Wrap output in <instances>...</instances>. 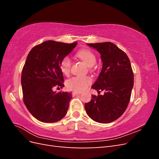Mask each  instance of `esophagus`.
I'll list each match as a JSON object with an SVG mask.
<instances>
[{
  "label": "esophagus",
  "instance_id": "esophagus-1",
  "mask_svg": "<svg viewBox=\"0 0 159 159\" xmlns=\"http://www.w3.org/2000/svg\"><path fill=\"white\" fill-rule=\"evenodd\" d=\"M78 95H80V93H79V92H77V91H74V92L72 93V95H73V96Z\"/></svg>",
  "mask_w": 159,
  "mask_h": 159
}]
</instances>
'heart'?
Here are the masks:
<instances>
[{"label": "heart", "instance_id": "heart-1", "mask_svg": "<svg viewBox=\"0 0 159 159\" xmlns=\"http://www.w3.org/2000/svg\"><path fill=\"white\" fill-rule=\"evenodd\" d=\"M76 56L79 57L88 67H92L97 61L96 56L93 53L89 50H81L76 53ZM61 71L66 75L70 71L71 60L68 56H65L61 59L60 63ZM92 80L88 76H75L67 81V87L68 89L75 91H83L88 88L91 84Z\"/></svg>", "mask_w": 159, "mask_h": 159}]
</instances>
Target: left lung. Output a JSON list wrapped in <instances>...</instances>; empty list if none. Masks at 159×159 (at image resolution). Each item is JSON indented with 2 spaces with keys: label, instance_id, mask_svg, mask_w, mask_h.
<instances>
[{
  "label": "left lung",
  "instance_id": "obj_1",
  "mask_svg": "<svg viewBox=\"0 0 159 159\" xmlns=\"http://www.w3.org/2000/svg\"><path fill=\"white\" fill-rule=\"evenodd\" d=\"M87 44L99 52L103 62L101 73L91 88L105 93L91 95L85 109L93 121L109 123L121 117L128 106L134 84L131 62L125 53L113 43Z\"/></svg>",
  "mask_w": 159,
  "mask_h": 159
}]
</instances>
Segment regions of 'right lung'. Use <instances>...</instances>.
Returning <instances> with one entry per match:
<instances>
[{"instance_id":"add662e5","label":"right lung","mask_w":159,"mask_h":159,"mask_svg":"<svg viewBox=\"0 0 159 159\" xmlns=\"http://www.w3.org/2000/svg\"><path fill=\"white\" fill-rule=\"evenodd\" d=\"M77 44L48 40L34 47L26 57L21 75L23 101L30 113L42 122L58 121L68 111L72 94L56 93L52 89L64 86L60 61Z\"/></svg>"}]
</instances>
